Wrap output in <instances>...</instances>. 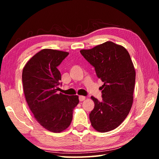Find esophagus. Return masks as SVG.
Here are the masks:
<instances>
[{
  "instance_id": "34e87169",
  "label": "esophagus",
  "mask_w": 159,
  "mask_h": 159,
  "mask_svg": "<svg viewBox=\"0 0 159 159\" xmlns=\"http://www.w3.org/2000/svg\"><path fill=\"white\" fill-rule=\"evenodd\" d=\"M85 100V97L83 96H79V100L80 102H82V101H84Z\"/></svg>"
}]
</instances>
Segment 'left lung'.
Returning <instances> with one entry per match:
<instances>
[{
	"instance_id": "8db88e82",
	"label": "left lung",
	"mask_w": 159,
	"mask_h": 159,
	"mask_svg": "<svg viewBox=\"0 0 159 159\" xmlns=\"http://www.w3.org/2000/svg\"><path fill=\"white\" fill-rule=\"evenodd\" d=\"M80 52L104 82L102 100L91 97L95 104L89 114L92 126L100 133L114 130L133 105L136 73L130 56L124 46L110 41Z\"/></svg>"
}]
</instances>
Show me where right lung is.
<instances>
[{"instance_id": "add662e5", "label": "right lung", "mask_w": 159, "mask_h": 159, "mask_svg": "<svg viewBox=\"0 0 159 159\" xmlns=\"http://www.w3.org/2000/svg\"><path fill=\"white\" fill-rule=\"evenodd\" d=\"M69 52L43 49L30 59L22 70L26 102L36 121L46 130L61 133L72 120L78 96L57 93L61 76L57 69Z\"/></svg>"}]
</instances>
